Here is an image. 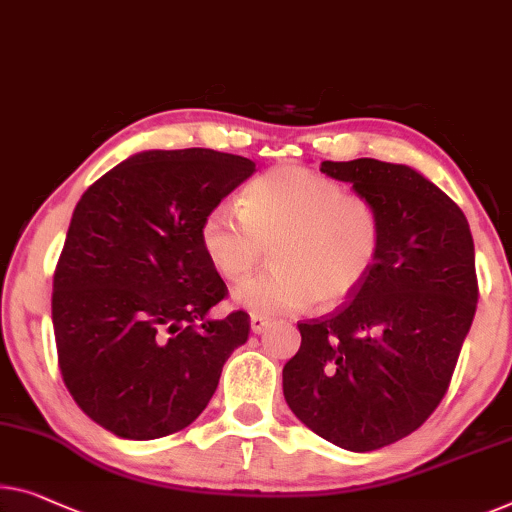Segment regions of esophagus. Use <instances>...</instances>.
I'll use <instances>...</instances> for the list:
<instances>
[{
    "label": "esophagus",
    "mask_w": 512,
    "mask_h": 512,
    "mask_svg": "<svg viewBox=\"0 0 512 512\" xmlns=\"http://www.w3.org/2000/svg\"><path fill=\"white\" fill-rule=\"evenodd\" d=\"M269 326H271L269 317H262V315L250 317V331H253V333H264L266 329H269Z\"/></svg>",
    "instance_id": "esophagus-1"
}]
</instances>
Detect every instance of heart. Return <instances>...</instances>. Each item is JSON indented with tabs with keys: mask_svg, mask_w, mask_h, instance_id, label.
Instances as JSON below:
<instances>
[{
	"mask_svg": "<svg viewBox=\"0 0 512 512\" xmlns=\"http://www.w3.org/2000/svg\"><path fill=\"white\" fill-rule=\"evenodd\" d=\"M381 241V216L368 197L301 165L253 179L241 193V211L218 204L200 225L204 255L225 280L246 278L271 248V269L232 294L253 315L347 299L375 269Z\"/></svg>",
	"mask_w": 512,
	"mask_h": 512,
	"instance_id": "heart-1",
	"label": "heart"
}]
</instances>
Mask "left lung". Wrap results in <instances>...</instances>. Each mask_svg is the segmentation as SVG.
<instances>
[{
    "label": "left lung",
    "mask_w": 512,
    "mask_h": 512,
    "mask_svg": "<svg viewBox=\"0 0 512 512\" xmlns=\"http://www.w3.org/2000/svg\"><path fill=\"white\" fill-rule=\"evenodd\" d=\"M319 170L375 204L384 241L349 301L299 324L282 393L319 437L368 453L418 430L444 400L476 315L474 239L462 209L414 167L356 158Z\"/></svg>",
    "instance_id": "obj_1"
}]
</instances>
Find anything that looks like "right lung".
<instances>
[{"label":"right lung","instance_id":"right-lung-1","mask_svg":"<svg viewBox=\"0 0 512 512\" xmlns=\"http://www.w3.org/2000/svg\"><path fill=\"white\" fill-rule=\"evenodd\" d=\"M253 172L250 158L213 149H154L80 197L52 280V326L68 393L117 437L188 427L248 340L243 310L209 317L227 287L200 225Z\"/></svg>","mask_w":512,"mask_h":512}]
</instances>
